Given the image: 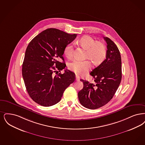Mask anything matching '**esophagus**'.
I'll list each match as a JSON object with an SVG mask.
<instances>
[{
	"instance_id": "esophagus-1",
	"label": "esophagus",
	"mask_w": 145,
	"mask_h": 145,
	"mask_svg": "<svg viewBox=\"0 0 145 145\" xmlns=\"http://www.w3.org/2000/svg\"><path fill=\"white\" fill-rule=\"evenodd\" d=\"M75 80H76V81H79L80 80V77L79 76L76 75L75 76Z\"/></svg>"
}]
</instances>
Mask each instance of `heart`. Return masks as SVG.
<instances>
[{
  "mask_svg": "<svg viewBox=\"0 0 145 145\" xmlns=\"http://www.w3.org/2000/svg\"><path fill=\"white\" fill-rule=\"evenodd\" d=\"M81 47L86 50L85 59H89L95 65L100 64L106 54V48L104 45L97 42L92 37L84 35L79 40ZM64 54L68 58L73 56V46L72 43L67 44L64 48ZM70 70L76 74L83 75L92 68V63L89 60L80 61L74 60L69 64Z\"/></svg>",
  "mask_w": 145,
  "mask_h": 145,
  "instance_id": "obj_1",
  "label": "heart"
}]
</instances>
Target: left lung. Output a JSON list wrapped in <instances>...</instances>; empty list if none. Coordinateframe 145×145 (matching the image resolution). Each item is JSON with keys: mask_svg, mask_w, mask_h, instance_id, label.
<instances>
[{"mask_svg": "<svg viewBox=\"0 0 145 145\" xmlns=\"http://www.w3.org/2000/svg\"><path fill=\"white\" fill-rule=\"evenodd\" d=\"M107 45L106 57L98 67L90 73L94 83L81 79L83 88L78 93L79 101L85 107L94 110L107 104L115 94L121 82V59L114 42L104 37Z\"/></svg>", "mask_w": 145, "mask_h": 145, "instance_id": "left-lung-1", "label": "left lung"}]
</instances>
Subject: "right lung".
I'll return each mask as SVG.
<instances>
[{
    "label": "right lung",
    "instance_id": "add662e5",
    "mask_svg": "<svg viewBox=\"0 0 145 145\" xmlns=\"http://www.w3.org/2000/svg\"><path fill=\"white\" fill-rule=\"evenodd\" d=\"M60 29H48L30 41L27 47L22 66V75L29 97L36 103L48 107L59 103L65 90L75 79L69 70L60 72L66 67L62 59L66 46L75 39Z\"/></svg>",
    "mask_w": 145,
    "mask_h": 145
}]
</instances>
